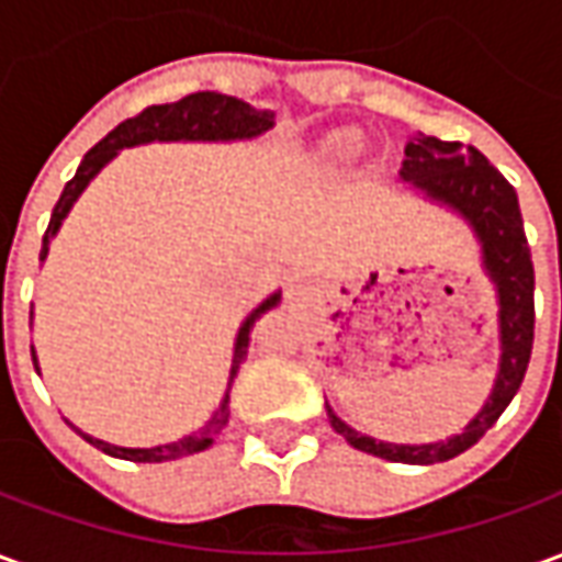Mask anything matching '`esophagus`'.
Returning <instances> with one entry per match:
<instances>
[{
    "mask_svg": "<svg viewBox=\"0 0 562 562\" xmlns=\"http://www.w3.org/2000/svg\"><path fill=\"white\" fill-rule=\"evenodd\" d=\"M304 292H306V277H301V273L289 277V282H285V297L297 301V297H301Z\"/></svg>",
    "mask_w": 562,
    "mask_h": 562,
    "instance_id": "1",
    "label": "esophagus"
}]
</instances>
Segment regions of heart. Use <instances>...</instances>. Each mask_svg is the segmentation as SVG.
<instances>
[{"mask_svg":"<svg viewBox=\"0 0 562 562\" xmlns=\"http://www.w3.org/2000/svg\"><path fill=\"white\" fill-rule=\"evenodd\" d=\"M355 149H358V135H352V132H337V135H330V138L322 140L318 156L325 161H340L349 159Z\"/></svg>","mask_w":562,"mask_h":562,"instance_id":"b5f03b06","label":"heart"}]
</instances>
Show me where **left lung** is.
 I'll return each instance as SVG.
<instances>
[{
	"instance_id": "left-lung-1",
	"label": "left lung",
	"mask_w": 562,
	"mask_h": 562,
	"mask_svg": "<svg viewBox=\"0 0 562 562\" xmlns=\"http://www.w3.org/2000/svg\"><path fill=\"white\" fill-rule=\"evenodd\" d=\"M401 177L406 183L418 186L422 192L454 207L470 220V225L482 240L484 268L499 294V373H496L494 391L484 403V409L467 430L448 442L434 446H394V442H376L370 436H361L349 424H342L330 413V427L349 439V446L367 454H376L394 463H439V460L458 458L460 451L475 446L496 418L503 415L512 397L518 394L527 364L532 352V328H536V304H532V258L520 220L518 192L512 189L503 173L484 159L475 147H463L460 140H439L430 135H415L406 144Z\"/></svg>"
}]
</instances>
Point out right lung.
Listing matches in <instances>:
<instances>
[{
    "mask_svg": "<svg viewBox=\"0 0 562 562\" xmlns=\"http://www.w3.org/2000/svg\"><path fill=\"white\" fill-rule=\"evenodd\" d=\"M273 126V114L270 111H256L249 108L240 99H232V95H222V92H192L186 95L180 102H168V104H149L144 108L140 114L128 116L126 123H120L114 132H108L95 147L83 156L80 161L78 173L71 177L63 189V195L56 201L54 213H50V225H47V234L42 240V256L47 258V244L50 237L56 234V228L63 225L66 213L71 210V204L78 201V195L87 189L95 173L102 171L108 161L114 159L116 149L123 147H135V144H147V140H234V138H256L261 132H268ZM280 304V294H270L265 304L258 306L252 316L246 318V325L237 334V342H234V361H232V379L228 385L237 376V370L244 364L246 349H249V334L256 328V322L268 310ZM32 316V313H30ZM32 352V364L38 370V361H35V349ZM228 422V394L222 401L220 413L213 415V422L201 430V434L183 436L177 442H168V446H156V448H120V446H108L102 439H92L87 434H78L90 442V446L102 448L104 454L111 458H123V460H135V463H161V460H173L183 458V454H195V451H204V448L220 436V430Z\"/></svg>",
    "mask_w": 562,
    "mask_h": 562,
    "instance_id": "right-lung-1",
    "label": "right lung"
}]
</instances>
